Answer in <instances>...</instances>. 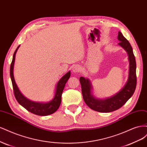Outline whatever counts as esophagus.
<instances>
[{"mask_svg": "<svg viewBox=\"0 0 147 147\" xmlns=\"http://www.w3.org/2000/svg\"><path fill=\"white\" fill-rule=\"evenodd\" d=\"M80 66L78 65H75L73 66L72 67V72L74 74H76L80 72Z\"/></svg>", "mask_w": 147, "mask_h": 147, "instance_id": "1", "label": "esophagus"}]
</instances>
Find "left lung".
Here are the masks:
<instances>
[{"instance_id":"8db88e82","label":"left lung","mask_w":147,"mask_h":147,"mask_svg":"<svg viewBox=\"0 0 147 147\" xmlns=\"http://www.w3.org/2000/svg\"><path fill=\"white\" fill-rule=\"evenodd\" d=\"M118 40L120 42L118 43V45L127 52L129 61L127 80L121 90L115 95L107 98H96L92 94V86L90 80L83 77L80 78L84 102L90 109L99 112H111L121 107L132 97L136 88V63L132 48L130 43L119 31L118 32Z\"/></svg>"}]
</instances>
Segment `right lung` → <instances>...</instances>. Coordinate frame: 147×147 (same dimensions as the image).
<instances>
[{"label": "right lung", "mask_w": 147, "mask_h": 147, "mask_svg": "<svg viewBox=\"0 0 147 147\" xmlns=\"http://www.w3.org/2000/svg\"><path fill=\"white\" fill-rule=\"evenodd\" d=\"M19 47L20 45L18 47L14 54H13V59L10 65V78L16 100L21 106H23L29 112L35 115H39V116H47V115L55 113L58 109L61 103L62 93L63 92L67 82L70 77V71H69L67 73L65 74L57 82L56 87L55 96L51 100L48 102H40L30 100L26 98L20 92L18 87L16 84L14 75H13V69H14L16 53L18 50Z\"/></svg>", "instance_id": "right-lung-1"}]
</instances>
